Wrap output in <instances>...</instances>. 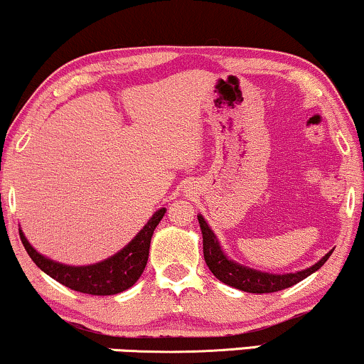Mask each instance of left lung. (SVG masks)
Returning a JSON list of instances; mask_svg holds the SVG:
<instances>
[{
    "label": "left lung",
    "mask_w": 364,
    "mask_h": 364,
    "mask_svg": "<svg viewBox=\"0 0 364 364\" xmlns=\"http://www.w3.org/2000/svg\"><path fill=\"white\" fill-rule=\"evenodd\" d=\"M198 222H200L201 233H203L205 262L206 265H208V269L211 270V274H213L218 280H222L223 284L230 285V287L240 289L243 292L269 294L292 287L294 284L301 282V280L309 277L312 272H316L317 269H321V267L324 265V262L329 259V255L333 254V250H331L329 254H326L317 264L296 274L277 275L260 272V270L248 269V267H243L240 264H237V262L228 260L222 252V248H220L215 233L211 232L208 223L203 220V216H198Z\"/></svg>",
    "instance_id": "obj_1"
}]
</instances>
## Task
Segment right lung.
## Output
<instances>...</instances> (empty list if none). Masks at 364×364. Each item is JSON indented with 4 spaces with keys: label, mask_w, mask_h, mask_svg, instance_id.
Masks as SVG:
<instances>
[{
    "label": "right lung",
    "mask_w": 364,
    "mask_h": 364,
    "mask_svg": "<svg viewBox=\"0 0 364 364\" xmlns=\"http://www.w3.org/2000/svg\"><path fill=\"white\" fill-rule=\"evenodd\" d=\"M166 208H161L153 215V218L144 225V228L134 237L129 245L122 248L119 254L110 259L99 262L94 265L85 267H70L58 264L40 255L33 247L26 240L20 230V238L25 250L28 252L30 259L40 267L45 274L63 284L72 291L90 294V296H114V294L124 292L126 289L132 287L136 280L141 277L142 270L148 264L151 237L154 228L158 227Z\"/></svg>",
    "instance_id": "add662e5"
}]
</instances>
